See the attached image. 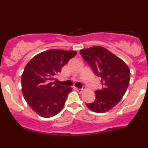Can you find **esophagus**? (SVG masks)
Listing matches in <instances>:
<instances>
[{
	"label": "esophagus",
	"instance_id": "34e87169",
	"mask_svg": "<svg viewBox=\"0 0 148 148\" xmlns=\"http://www.w3.org/2000/svg\"><path fill=\"white\" fill-rule=\"evenodd\" d=\"M76 90L78 92H82L83 90H84V88H76Z\"/></svg>",
	"mask_w": 148,
	"mask_h": 148
}]
</instances>
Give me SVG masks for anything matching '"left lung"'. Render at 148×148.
Wrapping results in <instances>:
<instances>
[{"label": "left lung", "mask_w": 148, "mask_h": 148, "mask_svg": "<svg viewBox=\"0 0 148 148\" xmlns=\"http://www.w3.org/2000/svg\"><path fill=\"white\" fill-rule=\"evenodd\" d=\"M81 56L101 78L102 87L95 92L96 98L86 106L96 113H105L113 108L126 92L130 84V71L126 63L103 47L96 46L81 49Z\"/></svg>", "instance_id": "left-lung-1"}]
</instances>
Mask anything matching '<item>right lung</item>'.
<instances>
[{
	"mask_svg": "<svg viewBox=\"0 0 148 148\" xmlns=\"http://www.w3.org/2000/svg\"><path fill=\"white\" fill-rule=\"evenodd\" d=\"M76 54V51L50 49L37 54L26 64L21 76L22 93L37 114L51 118L62 109L72 88L53 80Z\"/></svg>",
	"mask_w": 148,
	"mask_h": 148,
	"instance_id": "obj_1",
	"label": "right lung"
}]
</instances>
